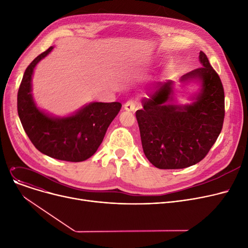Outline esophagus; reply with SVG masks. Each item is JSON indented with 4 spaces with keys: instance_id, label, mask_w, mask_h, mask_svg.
I'll list each match as a JSON object with an SVG mask.
<instances>
[{
    "instance_id": "obj_1",
    "label": "esophagus",
    "mask_w": 248,
    "mask_h": 248,
    "mask_svg": "<svg viewBox=\"0 0 248 248\" xmlns=\"http://www.w3.org/2000/svg\"><path fill=\"white\" fill-rule=\"evenodd\" d=\"M138 108V104L134 100H128L124 104V109L127 111H135Z\"/></svg>"
}]
</instances>
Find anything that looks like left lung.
Segmentation results:
<instances>
[{"label":"left lung","instance_id":"obj_1","mask_svg":"<svg viewBox=\"0 0 248 248\" xmlns=\"http://www.w3.org/2000/svg\"><path fill=\"white\" fill-rule=\"evenodd\" d=\"M203 66L182 77V81L199 80L202 89L189 106H173L172 82L159 83L155 93L142 100L136 112L141 146L147 159L159 169H184L202 161L223 126L224 89L204 52Z\"/></svg>","mask_w":248,"mask_h":248}]
</instances>
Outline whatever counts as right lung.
Returning a JSON list of instances; mask_svg holds the SVG:
<instances>
[{
	"mask_svg": "<svg viewBox=\"0 0 248 248\" xmlns=\"http://www.w3.org/2000/svg\"><path fill=\"white\" fill-rule=\"evenodd\" d=\"M52 49L49 47L38 55L26 68L18 90V114L25 133L38 151L57 160L82 162L97 151L122 104L93 102L63 119H53L38 109L31 94V78L36 64Z\"/></svg>",
	"mask_w": 248,
	"mask_h": 248,
	"instance_id": "obj_1",
	"label": "right lung"
}]
</instances>
